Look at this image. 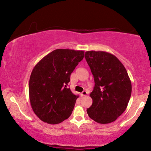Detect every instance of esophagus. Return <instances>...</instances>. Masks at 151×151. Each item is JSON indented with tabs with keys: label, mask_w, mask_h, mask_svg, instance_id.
I'll use <instances>...</instances> for the list:
<instances>
[{
	"label": "esophagus",
	"mask_w": 151,
	"mask_h": 151,
	"mask_svg": "<svg viewBox=\"0 0 151 151\" xmlns=\"http://www.w3.org/2000/svg\"><path fill=\"white\" fill-rule=\"evenodd\" d=\"M87 94H88V93L86 91H83V93H81V96H86V95H87Z\"/></svg>",
	"instance_id": "34e87169"
}]
</instances>
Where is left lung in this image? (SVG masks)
<instances>
[{
  "mask_svg": "<svg viewBox=\"0 0 151 151\" xmlns=\"http://www.w3.org/2000/svg\"><path fill=\"white\" fill-rule=\"evenodd\" d=\"M85 57L95 83L87 114L99 123H111L127 109L132 92L131 80L124 65L111 53L86 51Z\"/></svg>",
  "mask_w": 151,
  "mask_h": 151,
  "instance_id": "left-lung-1",
  "label": "left lung"
}]
</instances>
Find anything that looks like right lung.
Listing matches in <instances>:
<instances>
[{
  "label": "right lung",
  "instance_id": "obj_1",
  "mask_svg": "<svg viewBox=\"0 0 151 151\" xmlns=\"http://www.w3.org/2000/svg\"><path fill=\"white\" fill-rule=\"evenodd\" d=\"M83 50L56 49L33 68L29 85L33 111L42 121L55 124L70 116L76 99L67 87L71 73L84 58Z\"/></svg>",
  "mask_w": 151,
  "mask_h": 151
}]
</instances>
